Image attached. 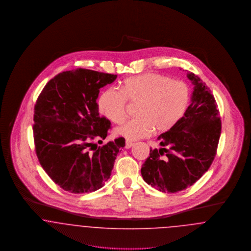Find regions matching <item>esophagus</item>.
<instances>
[{
	"instance_id": "1",
	"label": "esophagus",
	"mask_w": 251,
	"mask_h": 251,
	"mask_svg": "<svg viewBox=\"0 0 251 251\" xmlns=\"http://www.w3.org/2000/svg\"><path fill=\"white\" fill-rule=\"evenodd\" d=\"M132 146H133V143H132L131 141L126 140V142H125V148H126V149H130Z\"/></svg>"
}]
</instances>
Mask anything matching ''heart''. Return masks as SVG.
<instances>
[{
	"instance_id": "obj_1",
	"label": "heart",
	"mask_w": 251,
	"mask_h": 251,
	"mask_svg": "<svg viewBox=\"0 0 251 251\" xmlns=\"http://www.w3.org/2000/svg\"><path fill=\"white\" fill-rule=\"evenodd\" d=\"M127 99L139 101L138 117L125 120L115 129L117 134L129 140H138L153 130L167 131L184 116L190 100V88L180 80L157 74L145 73L125 79L120 89L109 87L99 98L100 114L112 122L125 117Z\"/></svg>"
}]
</instances>
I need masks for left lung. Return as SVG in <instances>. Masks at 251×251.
Here are the masks:
<instances>
[{
	"instance_id": "8db88e82",
	"label": "left lung",
	"mask_w": 251,
	"mask_h": 251,
	"mask_svg": "<svg viewBox=\"0 0 251 251\" xmlns=\"http://www.w3.org/2000/svg\"><path fill=\"white\" fill-rule=\"evenodd\" d=\"M191 104L179 122L158 136L160 149H151L141 168L144 180L157 190L176 193L186 189L211 167L221 134V120L215 97L194 73Z\"/></svg>"
}]
</instances>
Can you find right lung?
<instances>
[{
    "instance_id": "obj_1",
    "label": "right lung",
    "mask_w": 251,
    "mask_h": 251,
    "mask_svg": "<svg viewBox=\"0 0 251 251\" xmlns=\"http://www.w3.org/2000/svg\"><path fill=\"white\" fill-rule=\"evenodd\" d=\"M118 75L78 69L61 72L38 96L34 114V140L38 161L57 185L74 194L101 188L110 176L125 139L103 146L110 120L100 117V89Z\"/></svg>"
}]
</instances>
